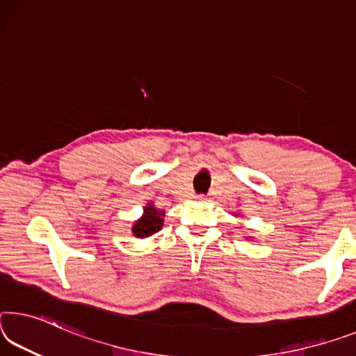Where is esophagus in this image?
<instances>
[{"instance_id":"34e87169","label":"esophagus","mask_w":356,"mask_h":356,"mask_svg":"<svg viewBox=\"0 0 356 356\" xmlns=\"http://www.w3.org/2000/svg\"><path fill=\"white\" fill-rule=\"evenodd\" d=\"M198 200H200V201H207L209 198H206V196H198Z\"/></svg>"}]
</instances>
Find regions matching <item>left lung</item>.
<instances>
[{
  "label": "left lung",
  "mask_w": 356,
  "mask_h": 356,
  "mask_svg": "<svg viewBox=\"0 0 356 356\" xmlns=\"http://www.w3.org/2000/svg\"><path fill=\"white\" fill-rule=\"evenodd\" d=\"M234 217H238V213H234ZM247 238H252V236H247Z\"/></svg>",
  "instance_id": "obj_1"
}]
</instances>
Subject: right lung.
<instances>
[{
	"label": "right lung",
	"mask_w": 356,
	"mask_h": 356,
	"mask_svg": "<svg viewBox=\"0 0 356 356\" xmlns=\"http://www.w3.org/2000/svg\"><path fill=\"white\" fill-rule=\"evenodd\" d=\"M163 217H165V211L156 209L152 201L147 202L144 207L143 216H140L131 227V233L134 238L145 239L158 233V231L163 228V222H165Z\"/></svg>",
	"instance_id": "right-lung-1"
}]
</instances>
